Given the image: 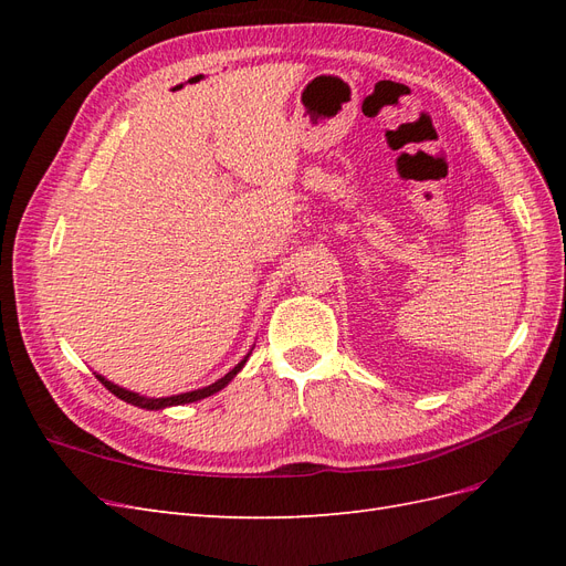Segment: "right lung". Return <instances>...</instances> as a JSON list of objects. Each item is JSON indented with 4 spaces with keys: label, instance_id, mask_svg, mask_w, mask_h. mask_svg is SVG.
<instances>
[{
    "label": "right lung",
    "instance_id": "right-lung-1",
    "mask_svg": "<svg viewBox=\"0 0 566 566\" xmlns=\"http://www.w3.org/2000/svg\"><path fill=\"white\" fill-rule=\"evenodd\" d=\"M245 361H248V356H245L243 361L238 364L233 370H229V373L224 375V378L217 380V382L210 385V387H202V389H196V391H186V394H177V397H165V399H146V397H139V394H134V391H129V389H123V387H117V385L108 382L106 378H101V375H96V378H98V382L104 385L108 391H113L117 399H123V401H127V403H132V406H139V408L158 410V408H165V406L193 403V401H200V399H205V397H210V394H214V391H219V389H224V387L235 378V373L245 366Z\"/></svg>",
    "mask_w": 566,
    "mask_h": 566
}]
</instances>
